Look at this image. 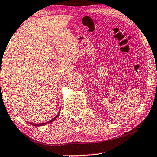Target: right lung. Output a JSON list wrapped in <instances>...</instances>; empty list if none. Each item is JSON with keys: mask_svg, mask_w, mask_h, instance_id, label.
<instances>
[{"mask_svg": "<svg viewBox=\"0 0 157 157\" xmlns=\"http://www.w3.org/2000/svg\"><path fill=\"white\" fill-rule=\"evenodd\" d=\"M59 112H60V110H59V112H58V114H57V115L54 118H52L51 120H50L49 122H45V123H39V124H34V123H33V122H28V123L29 124H30L31 125H33V126H35V127H40V126H43V125H45V124H49V123H50V122H53V121H55L56 120V119L57 118V117L59 116Z\"/></svg>", "mask_w": 157, "mask_h": 157, "instance_id": "obj_1", "label": "right lung"}]
</instances>
